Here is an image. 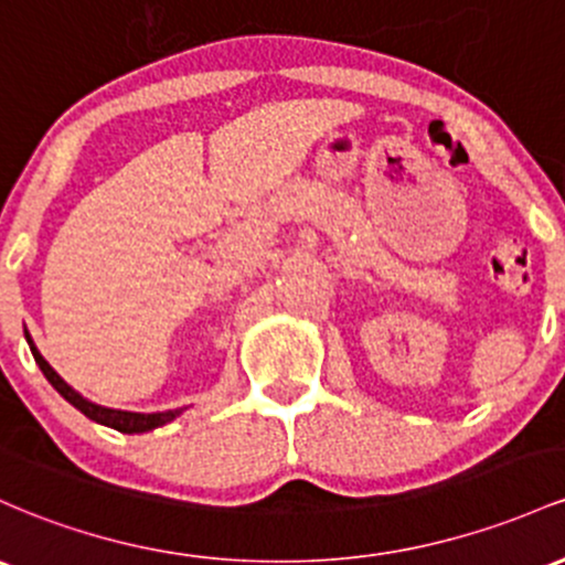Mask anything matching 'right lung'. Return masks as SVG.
Instances as JSON below:
<instances>
[{"label":"right lung","instance_id":"1","mask_svg":"<svg viewBox=\"0 0 565 565\" xmlns=\"http://www.w3.org/2000/svg\"><path fill=\"white\" fill-rule=\"evenodd\" d=\"M26 340H29V349H31V353H34L36 364H40V370H42V373H45L47 381L53 383L55 392H58L61 396H64V399L70 402V405L77 407L79 413L88 415L90 420H96V424H104V426H109V429H117V431H122V434H141V431H150V429H158V426L169 424V420H173V418H177L179 413H182V407H179V411H169V413H152V415H145V413L111 411V407L93 405V402L83 399V396H79L77 392H74V388L70 386V383L64 381V377H61L58 373H55V370L51 367V364L45 362V356H42V353L36 351L34 340H31L29 334H26Z\"/></svg>","mask_w":565,"mask_h":565}]
</instances>
